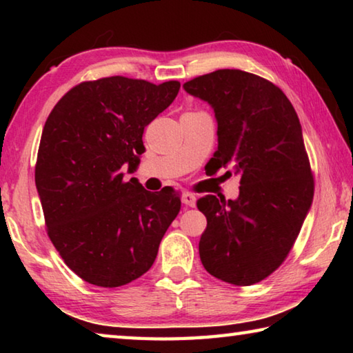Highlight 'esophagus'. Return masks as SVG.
<instances>
[{
    "label": "esophagus",
    "mask_w": 353,
    "mask_h": 353,
    "mask_svg": "<svg viewBox=\"0 0 353 353\" xmlns=\"http://www.w3.org/2000/svg\"><path fill=\"white\" fill-rule=\"evenodd\" d=\"M182 202L187 207H194L196 205V196L193 193H188V191H185L182 194Z\"/></svg>",
    "instance_id": "1"
}]
</instances>
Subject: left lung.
Wrapping results in <instances>:
<instances>
[{"label":"left lung","mask_w":353,"mask_h":353,"mask_svg":"<svg viewBox=\"0 0 353 353\" xmlns=\"http://www.w3.org/2000/svg\"><path fill=\"white\" fill-rule=\"evenodd\" d=\"M183 88L214 110V171L230 166L241 174L238 199L207 194L198 201L207 218L201 261L223 282L259 283L288 256L313 202L314 179L297 113L277 85L241 70H216Z\"/></svg>","instance_id":"obj_1"}]
</instances>
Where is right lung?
Here are the masks:
<instances>
[{
  "instance_id": "add662e5",
  "label": "right lung",
  "mask_w": 353,
  "mask_h": 353,
  "mask_svg": "<svg viewBox=\"0 0 353 353\" xmlns=\"http://www.w3.org/2000/svg\"><path fill=\"white\" fill-rule=\"evenodd\" d=\"M181 82L124 76L77 83L48 117L35 163L46 232L76 276L117 288L143 276L181 210L170 187L151 193L135 170L143 130L177 97Z\"/></svg>"
}]
</instances>
